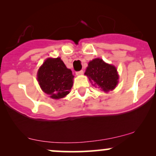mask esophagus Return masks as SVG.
Wrapping results in <instances>:
<instances>
[{"instance_id": "1", "label": "esophagus", "mask_w": 156, "mask_h": 156, "mask_svg": "<svg viewBox=\"0 0 156 156\" xmlns=\"http://www.w3.org/2000/svg\"><path fill=\"white\" fill-rule=\"evenodd\" d=\"M76 75L77 76H80V75H82L83 73V70H80V71H78V72H76Z\"/></svg>"}]
</instances>
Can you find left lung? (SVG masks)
Segmentation results:
<instances>
[{
	"mask_svg": "<svg viewBox=\"0 0 156 156\" xmlns=\"http://www.w3.org/2000/svg\"><path fill=\"white\" fill-rule=\"evenodd\" d=\"M84 74L88 77L93 87L108 92L115 89L119 76L114 65L108 64L101 58H94L89 62Z\"/></svg>",
	"mask_w": 156,
	"mask_h": 156,
	"instance_id": "1",
	"label": "left lung"
}]
</instances>
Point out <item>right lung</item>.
Instances as JSON below:
<instances>
[{"label": "right lung", "instance_id": "right-lung-1", "mask_svg": "<svg viewBox=\"0 0 156 156\" xmlns=\"http://www.w3.org/2000/svg\"><path fill=\"white\" fill-rule=\"evenodd\" d=\"M72 71L67 68L61 58H48L37 73L41 89L53 99L63 98L69 93L73 84Z\"/></svg>", "mask_w": 156, "mask_h": 156}]
</instances>
